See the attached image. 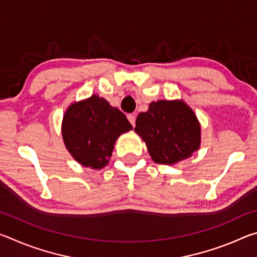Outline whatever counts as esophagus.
<instances>
[{"label": "esophagus", "instance_id": "esophagus-1", "mask_svg": "<svg viewBox=\"0 0 257 257\" xmlns=\"http://www.w3.org/2000/svg\"><path fill=\"white\" fill-rule=\"evenodd\" d=\"M127 118H128V120H129V122L132 123V125L134 127V125H135V122H136V116H135L134 114H128V115H127Z\"/></svg>", "mask_w": 257, "mask_h": 257}]
</instances>
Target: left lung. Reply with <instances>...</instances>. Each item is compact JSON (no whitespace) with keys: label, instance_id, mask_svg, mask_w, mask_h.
Instances as JSON below:
<instances>
[{"label":"left lung","instance_id":"1","mask_svg":"<svg viewBox=\"0 0 257 257\" xmlns=\"http://www.w3.org/2000/svg\"><path fill=\"white\" fill-rule=\"evenodd\" d=\"M156 163L173 164L198 150L201 127L196 115L182 101H158L139 113L135 127Z\"/></svg>","mask_w":257,"mask_h":257}]
</instances>
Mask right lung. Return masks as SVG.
I'll return each mask as SVG.
<instances>
[{
    "mask_svg": "<svg viewBox=\"0 0 257 257\" xmlns=\"http://www.w3.org/2000/svg\"><path fill=\"white\" fill-rule=\"evenodd\" d=\"M133 125L106 99L93 95L75 103L63 116L62 136L70 154L80 164L102 169L108 163L113 145L121 134Z\"/></svg>",
    "mask_w": 257,
    "mask_h": 257,
    "instance_id": "obj_1",
    "label": "right lung"
}]
</instances>
